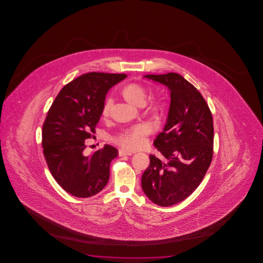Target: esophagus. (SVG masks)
I'll return each mask as SVG.
<instances>
[{"label": "esophagus", "mask_w": 263, "mask_h": 263, "mask_svg": "<svg viewBox=\"0 0 263 263\" xmlns=\"http://www.w3.org/2000/svg\"><path fill=\"white\" fill-rule=\"evenodd\" d=\"M133 155V152L126 151V150H119V156H124V155Z\"/></svg>", "instance_id": "esophagus-1"}]
</instances>
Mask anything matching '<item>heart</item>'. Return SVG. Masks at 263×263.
Masks as SVG:
<instances>
[{"label": "heart", "mask_w": 263, "mask_h": 263, "mask_svg": "<svg viewBox=\"0 0 263 263\" xmlns=\"http://www.w3.org/2000/svg\"><path fill=\"white\" fill-rule=\"evenodd\" d=\"M122 97L127 102L136 106H144L146 102L148 90L145 87L138 83L126 84L121 90ZM112 108V101L108 99L105 101L101 109V116L103 119H107L110 115ZM161 111V105L158 102H153L148 107V112L153 116H157ZM149 130L144 126H138L120 131L112 137L113 142L119 144L126 150H137L142 147L147 140Z\"/></svg>", "instance_id": "heart-1"}]
</instances>
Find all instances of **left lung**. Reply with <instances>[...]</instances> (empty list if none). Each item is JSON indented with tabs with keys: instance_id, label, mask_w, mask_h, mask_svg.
<instances>
[{
	"instance_id": "left-lung-1",
	"label": "left lung",
	"mask_w": 263,
	"mask_h": 263,
	"mask_svg": "<svg viewBox=\"0 0 263 263\" xmlns=\"http://www.w3.org/2000/svg\"><path fill=\"white\" fill-rule=\"evenodd\" d=\"M145 77L169 88L171 105L167 124L154 142L164 160L149 155L142 189L156 205L170 206L194 192L211 164L212 113L201 93L179 73Z\"/></svg>"
}]
</instances>
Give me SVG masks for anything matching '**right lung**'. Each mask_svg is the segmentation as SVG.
Masks as SVG:
<instances>
[{
  "label": "right lung",
  "instance_id": "obj_1",
  "mask_svg": "<svg viewBox=\"0 0 263 263\" xmlns=\"http://www.w3.org/2000/svg\"><path fill=\"white\" fill-rule=\"evenodd\" d=\"M125 73L91 72L62 88L42 127L43 154L52 176L77 198L97 194L108 183L109 165L118 150L109 144L86 155L87 139L93 137L105 96Z\"/></svg>",
  "mask_w": 263,
  "mask_h": 263
}]
</instances>
